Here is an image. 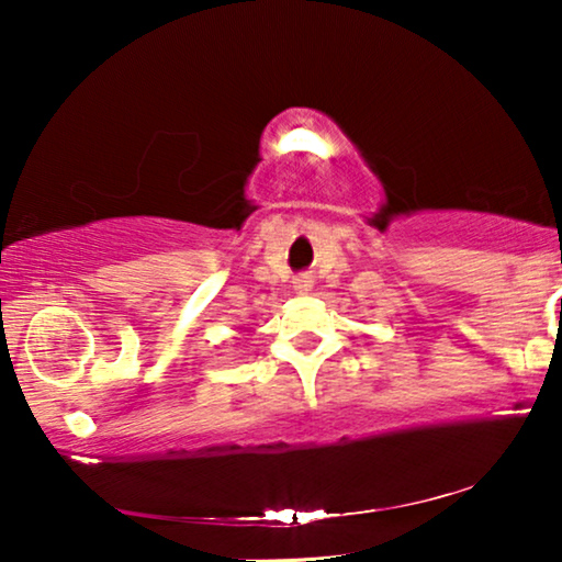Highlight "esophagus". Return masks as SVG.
Returning <instances> with one entry per match:
<instances>
[{
  "label": "esophagus",
  "instance_id": "34e87169",
  "mask_svg": "<svg viewBox=\"0 0 562 562\" xmlns=\"http://www.w3.org/2000/svg\"><path fill=\"white\" fill-rule=\"evenodd\" d=\"M294 286H296V291H299V294H306V291H310V289H312V281H310V279H306V276H299V279L294 281Z\"/></svg>",
  "mask_w": 562,
  "mask_h": 562
}]
</instances>
